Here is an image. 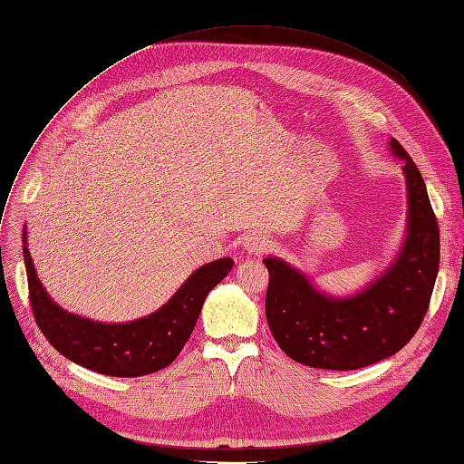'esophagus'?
<instances>
[{
	"instance_id": "1",
	"label": "esophagus",
	"mask_w": 464,
	"mask_h": 464,
	"mask_svg": "<svg viewBox=\"0 0 464 464\" xmlns=\"http://www.w3.org/2000/svg\"><path fill=\"white\" fill-rule=\"evenodd\" d=\"M268 239L265 236H259V234H251L244 239V249L246 253L249 255H261L268 249Z\"/></svg>"
}]
</instances>
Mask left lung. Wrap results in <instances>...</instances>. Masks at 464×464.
<instances>
[{
	"label": "left lung",
	"instance_id": "1",
	"mask_svg": "<svg viewBox=\"0 0 464 464\" xmlns=\"http://www.w3.org/2000/svg\"><path fill=\"white\" fill-rule=\"evenodd\" d=\"M407 180V236L393 263L355 295L316 290L301 270L278 257L268 268L265 313L287 357L328 371H357L395 355L422 324L440 266V228L420 170L395 138Z\"/></svg>",
	"mask_w": 464,
	"mask_h": 464
}]
</instances>
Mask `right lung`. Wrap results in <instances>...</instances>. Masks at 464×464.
Instances as JSON below:
<instances>
[{"mask_svg":"<svg viewBox=\"0 0 464 464\" xmlns=\"http://www.w3.org/2000/svg\"><path fill=\"white\" fill-rule=\"evenodd\" d=\"M23 244L30 305L47 342L63 357L80 366L121 378L157 372L177 359L194 332L205 297L222 278L228 276L234 265L230 257L207 263L179 287L161 309L138 321L109 324L61 309L36 276L26 247V230H23Z\"/></svg>","mask_w":464,"mask_h":464,"instance_id":"obj_1","label":"right lung"}]
</instances>
